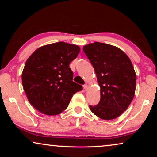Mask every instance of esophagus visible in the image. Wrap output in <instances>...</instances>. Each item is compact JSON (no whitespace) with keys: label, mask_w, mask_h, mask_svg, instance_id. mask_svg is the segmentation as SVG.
<instances>
[{"label":"esophagus","mask_w":157,"mask_h":157,"mask_svg":"<svg viewBox=\"0 0 157 157\" xmlns=\"http://www.w3.org/2000/svg\"><path fill=\"white\" fill-rule=\"evenodd\" d=\"M83 88H84V89L85 90V91H86V90H87V89H88V85H87L86 84H84L83 85Z\"/></svg>","instance_id":"obj_1"}]
</instances>
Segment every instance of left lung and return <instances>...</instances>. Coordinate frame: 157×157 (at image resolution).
<instances>
[{"instance_id": "1", "label": "left lung", "mask_w": 157, "mask_h": 157, "mask_svg": "<svg viewBox=\"0 0 157 157\" xmlns=\"http://www.w3.org/2000/svg\"><path fill=\"white\" fill-rule=\"evenodd\" d=\"M83 50L94 67L100 86V100L89 105L95 116L112 120L121 116L134 98L136 75L132 63L123 50L111 45L95 42Z\"/></svg>"}]
</instances>
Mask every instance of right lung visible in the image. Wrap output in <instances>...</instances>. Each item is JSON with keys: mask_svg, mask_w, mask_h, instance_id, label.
I'll return each mask as SVG.
<instances>
[{"mask_svg": "<svg viewBox=\"0 0 157 157\" xmlns=\"http://www.w3.org/2000/svg\"><path fill=\"white\" fill-rule=\"evenodd\" d=\"M79 51L77 45L57 42L39 48L26 61L22 84L36 110L49 116L59 114L68 107L73 95L82 90L73 81L69 67Z\"/></svg>", "mask_w": 157, "mask_h": 157, "instance_id": "obj_1", "label": "right lung"}]
</instances>
